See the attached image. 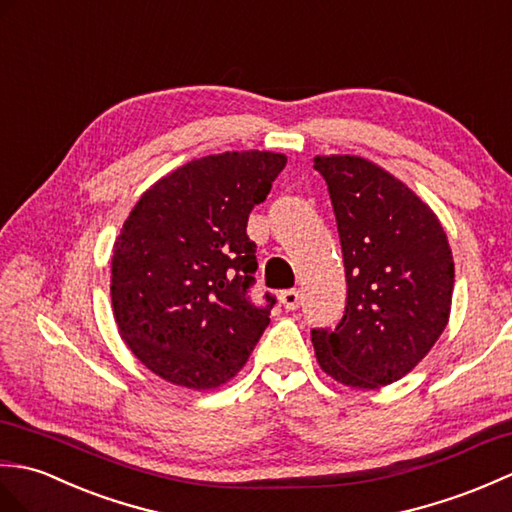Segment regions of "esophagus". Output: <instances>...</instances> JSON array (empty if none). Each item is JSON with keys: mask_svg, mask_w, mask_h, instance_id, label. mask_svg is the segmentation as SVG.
<instances>
[{"mask_svg": "<svg viewBox=\"0 0 512 512\" xmlns=\"http://www.w3.org/2000/svg\"><path fill=\"white\" fill-rule=\"evenodd\" d=\"M280 302L287 311H295L302 304V293L298 289H287L280 293Z\"/></svg>", "mask_w": 512, "mask_h": 512, "instance_id": "esophagus-1", "label": "esophagus"}]
</instances>
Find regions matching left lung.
Listing matches in <instances>:
<instances>
[{"label": "left lung", "mask_w": 512, "mask_h": 512, "mask_svg": "<svg viewBox=\"0 0 512 512\" xmlns=\"http://www.w3.org/2000/svg\"><path fill=\"white\" fill-rule=\"evenodd\" d=\"M331 195L346 267V311L313 328L320 368L377 390L405 377L445 331L453 256L438 217L403 181L357 155L315 157Z\"/></svg>", "instance_id": "1"}]
</instances>
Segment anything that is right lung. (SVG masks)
I'll return each instance as SVG.
<instances>
[{
    "label": "right lung",
    "instance_id": "right-lung-1",
    "mask_svg": "<svg viewBox=\"0 0 512 512\" xmlns=\"http://www.w3.org/2000/svg\"><path fill=\"white\" fill-rule=\"evenodd\" d=\"M285 164L269 151L208 155L133 206L113 245L111 304L122 339L157 377L219 388L252 355L276 298H249L258 263L247 219Z\"/></svg>",
    "mask_w": 512,
    "mask_h": 512
}]
</instances>
